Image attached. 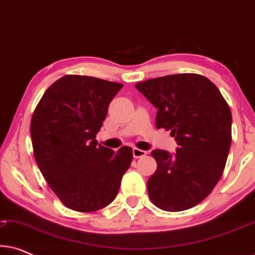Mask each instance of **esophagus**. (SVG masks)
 <instances>
[{"mask_svg": "<svg viewBox=\"0 0 255 255\" xmlns=\"http://www.w3.org/2000/svg\"><path fill=\"white\" fill-rule=\"evenodd\" d=\"M132 153H133V156L135 159L141 158V156H145L146 154H147V152L142 151V149H139L137 147H133V149H132Z\"/></svg>", "mask_w": 255, "mask_h": 255, "instance_id": "esophagus-1", "label": "esophagus"}]
</instances>
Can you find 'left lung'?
Returning <instances> with one entry per match:
<instances>
[{
	"instance_id": "obj_1",
	"label": "left lung",
	"mask_w": 255,
	"mask_h": 255,
	"mask_svg": "<svg viewBox=\"0 0 255 255\" xmlns=\"http://www.w3.org/2000/svg\"><path fill=\"white\" fill-rule=\"evenodd\" d=\"M158 109L155 125L177 142L172 154L152 151L158 167L147 181L153 204L182 211L201 203L221 179L231 146L232 115L217 87L203 75L174 74L135 85Z\"/></svg>"
}]
</instances>
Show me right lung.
I'll return each instance as SVG.
<instances>
[{"mask_svg": "<svg viewBox=\"0 0 255 255\" xmlns=\"http://www.w3.org/2000/svg\"><path fill=\"white\" fill-rule=\"evenodd\" d=\"M123 85L65 75L48 87L31 120L33 155L62 204L80 212L109 205L132 161V148L114 152L96 134Z\"/></svg>", "mask_w": 255, "mask_h": 255, "instance_id": "right-lung-1", "label": "right lung"}]
</instances>
